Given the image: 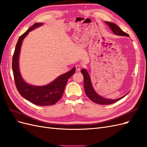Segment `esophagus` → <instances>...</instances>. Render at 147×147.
I'll return each instance as SVG.
<instances>
[{"label":"esophagus","mask_w":147,"mask_h":147,"mask_svg":"<svg viewBox=\"0 0 147 147\" xmlns=\"http://www.w3.org/2000/svg\"><path fill=\"white\" fill-rule=\"evenodd\" d=\"M75 68H76V70L77 72H79V71H80L81 69H82V66H80V65H77L75 66Z\"/></svg>","instance_id":"esophagus-1"}]
</instances>
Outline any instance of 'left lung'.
Instances as JSON below:
<instances>
[{
  "label": "left lung",
  "mask_w": 147,
  "mask_h": 147,
  "mask_svg": "<svg viewBox=\"0 0 147 147\" xmlns=\"http://www.w3.org/2000/svg\"><path fill=\"white\" fill-rule=\"evenodd\" d=\"M105 23L107 24L111 30H112V32L117 35H121V36H126L129 37V35L124 32L121 29H120L118 26L113 23H110V22L105 21ZM82 74L83 75L84 77V91H85L87 96L90 98L92 102H95L96 104H100V105H109L115 103V102H117V101L123 98L125 96H123L122 97H120L119 99H108L106 98H104V97H101L100 96L98 95L96 93V92L94 91V88H93L92 86V83L91 82V79L90 77V75H89L87 71L83 69L81 71Z\"/></svg>",
  "instance_id": "1"
}]
</instances>
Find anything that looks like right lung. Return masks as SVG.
<instances>
[{
  "label": "right lung",
  "mask_w": 147,
  "mask_h": 147,
  "mask_svg": "<svg viewBox=\"0 0 147 147\" xmlns=\"http://www.w3.org/2000/svg\"><path fill=\"white\" fill-rule=\"evenodd\" d=\"M42 24L41 23H35L32 27L20 37L13 56L12 69L16 87L21 96L34 104L47 106L55 104L61 98L67 82L74 74L75 67H74L69 72L61 75L51 83L45 86H35L30 85L24 81L20 72L18 63L22 42L29 34V31L34 30Z\"/></svg>",
  "instance_id": "add662e5"
}]
</instances>
